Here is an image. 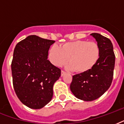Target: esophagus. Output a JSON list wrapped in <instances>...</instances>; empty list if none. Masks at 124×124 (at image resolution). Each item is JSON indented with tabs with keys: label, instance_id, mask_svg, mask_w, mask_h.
Listing matches in <instances>:
<instances>
[{
	"label": "esophagus",
	"instance_id": "34e87169",
	"mask_svg": "<svg viewBox=\"0 0 124 124\" xmlns=\"http://www.w3.org/2000/svg\"><path fill=\"white\" fill-rule=\"evenodd\" d=\"M65 75H66V72L64 71H61V76L63 77V76Z\"/></svg>",
	"mask_w": 124,
	"mask_h": 124
}]
</instances>
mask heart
I'll list each match as a JSON object with an SVG mask.
<instances>
[{
  "mask_svg": "<svg viewBox=\"0 0 124 124\" xmlns=\"http://www.w3.org/2000/svg\"><path fill=\"white\" fill-rule=\"evenodd\" d=\"M49 59L54 66H61L69 59L67 69L78 73L90 71L98 62L100 49L98 44L87 40H75L60 47L53 45L49 49Z\"/></svg>",
  "mask_w": 124,
  "mask_h": 124,
  "instance_id": "b5f03b06",
  "label": "heart"
}]
</instances>
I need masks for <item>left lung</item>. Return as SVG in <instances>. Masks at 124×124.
I'll list each match as a JSON object with an SVG mask.
<instances>
[{"mask_svg": "<svg viewBox=\"0 0 124 124\" xmlns=\"http://www.w3.org/2000/svg\"><path fill=\"white\" fill-rule=\"evenodd\" d=\"M100 49L98 62L93 69L73 77L70 89L75 97L84 101H93L102 96L111 84L115 56L111 41L99 33H91Z\"/></svg>", "mask_w": 124, "mask_h": 124, "instance_id": "1", "label": "left lung"}]
</instances>
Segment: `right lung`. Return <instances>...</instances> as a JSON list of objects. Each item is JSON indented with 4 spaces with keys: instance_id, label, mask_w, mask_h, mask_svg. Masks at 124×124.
Segmentation results:
<instances>
[{
    "instance_id": "add662e5",
    "label": "right lung",
    "mask_w": 124,
    "mask_h": 124,
    "mask_svg": "<svg viewBox=\"0 0 124 124\" xmlns=\"http://www.w3.org/2000/svg\"><path fill=\"white\" fill-rule=\"evenodd\" d=\"M55 41L30 35L16 45L11 62L13 84L18 99L28 108L39 109L52 99L53 87L61 70L47 60Z\"/></svg>"
}]
</instances>
